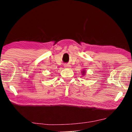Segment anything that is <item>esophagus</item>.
Instances as JSON below:
<instances>
[{
	"instance_id": "esophagus-1",
	"label": "esophagus",
	"mask_w": 132,
	"mask_h": 132,
	"mask_svg": "<svg viewBox=\"0 0 132 132\" xmlns=\"http://www.w3.org/2000/svg\"><path fill=\"white\" fill-rule=\"evenodd\" d=\"M64 68H71V66L70 65H69V64H65V65H64Z\"/></svg>"
}]
</instances>
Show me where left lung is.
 <instances>
[{
    "label": "left lung",
    "instance_id": "8db88e82",
    "mask_svg": "<svg viewBox=\"0 0 132 132\" xmlns=\"http://www.w3.org/2000/svg\"><path fill=\"white\" fill-rule=\"evenodd\" d=\"M85 72H86V71L83 70V71H82V72H81L82 75H85Z\"/></svg>",
    "mask_w": 132,
    "mask_h": 132
}]
</instances>
